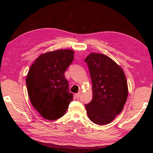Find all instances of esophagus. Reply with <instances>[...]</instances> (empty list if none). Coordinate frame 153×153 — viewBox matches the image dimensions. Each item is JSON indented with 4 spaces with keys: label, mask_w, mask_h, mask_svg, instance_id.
I'll list each match as a JSON object with an SVG mask.
<instances>
[{
    "label": "esophagus",
    "mask_w": 153,
    "mask_h": 153,
    "mask_svg": "<svg viewBox=\"0 0 153 153\" xmlns=\"http://www.w3.org/2000/svg\"><path fill=\"white\" fill-rule=\"evenodd\" d=\"M80 95H81V92H78V93H77V94H75V98H76V99H78V98H80Z\"/></svg>",
    "instance_id": "esophagus-1"
}]
</instances>
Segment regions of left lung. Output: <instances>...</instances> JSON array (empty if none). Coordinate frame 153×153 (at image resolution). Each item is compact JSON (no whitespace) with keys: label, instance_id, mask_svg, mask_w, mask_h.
Listing matches in <instances>:
<instances>
[{"label":"left lung","instance_id":"8db88e82","mask_svg":"<svg viewBox=\"0 0 153 153\" xmlns=\"http://www.w3.org/2000/svg\"><path fill=\"white\" fill-rule=\"evenodd\" d=\"M92 84V98L85 105L88 117L98 125L110 123L126 103L128 87L122 68L114 60L99 53L85 58Z\"/></svg>","mask_w":153,"mask_h":153}]
</instances>
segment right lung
I'll use <instances>...</instances> for the list:
<instances>
[{"instance_id":"obj_1","label":"right lung","mask_w":153,"mask_h":153,"mask_svg":"<svg viewBox=\"0 0 153 153\" xmlns=\"http://www.w3.org/2000/svg\"><path fill=\"white\" fill-rule=\"evenodd\" d=\"M74 58V51L59 49L41 54L26 78L30 102L43 118L55 120L66 114L73 94L64 72Z\"/></svg>"}]
</instances>
